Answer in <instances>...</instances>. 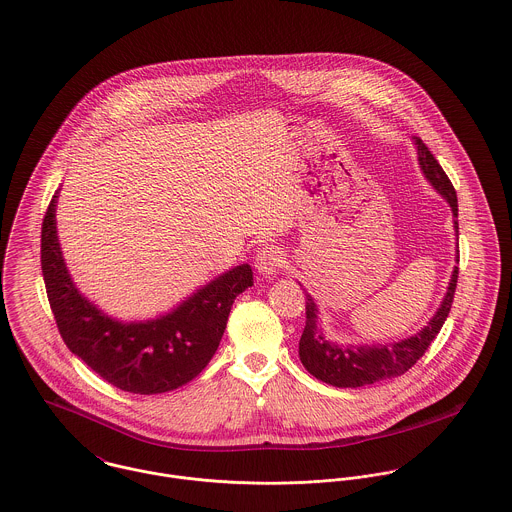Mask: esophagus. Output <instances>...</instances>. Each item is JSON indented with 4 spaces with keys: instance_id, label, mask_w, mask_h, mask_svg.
I'll return each instance as SVG.
<instances>
[{
    "instance_id": "34e87169",
    "label": "esophagus",
    "mask_w": 512,
    "mask_h": 512,
    "mask_svg": "<svg viewBox=\"0 0 512 512\" xmlns=\"http://www.w3.org/2000/svg\"><path fill=\"white\" fill-rule=\"evenodd\" d=\"M254 266L256 270L262 274V276H276L279 272V268L283 266V254L279 248L274 246H262L258 252H256V258H254Z\"/></svg>"
}]
</instances>
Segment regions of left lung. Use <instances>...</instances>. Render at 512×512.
<instances>
[{"label":"left lung","instance_id":"left-lung-1","mask_svg":"<svg viewBox=\"0 0 512 512\" xmlns=\"http://www.w3.org/2000/svg\"><path fill=\"white\" fill-rule=\"evenodd\" d=\"M417 150H419V164L426 176V180L440 191L446 201L452 207V213L458 217V195L452 186L450 178L434 158V154L428 150V146L420 137H413ZM458 229V221H454ZM458 262H460V250H458ZM460 268H454V274L450 279L448 291L444 295V301L436 315L430 319V323L424 326L420 332L411 338H405L401 342L385 344V346H338L334 342H328L321 328L317 326V305L309 293L307 297V323L299 340V358L305 366V370L315 375L317 379L325 381L334 387H362L372 385L375 381L399 377L409 372L424 352L428 350L430 342L438 336L444 321L448 319V313L454 303V293L458 285Z\"/></svg>","mask_w":512,"mask_h":512}]
</instances>
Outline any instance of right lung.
<instances>
[{"mask_svg":"<svg viewBox=\"0 0 512 512\" xmlns=\"http://www.w3.org/2000/svg\"><path fill=\"white\" fill-rule=\"evenodd\" d=\"M56 195L41 231V268L48 303L64 344L121 391L154 395L178 389L211 362L236 295L252 281L248 264L201 287L178 309L146 323H119L97 311L72 283L56 236Z\"/></svg>","mask_w":512,"mask_h":512,"instance_id":"add662e5","label":"right lung"}]
</instances>
